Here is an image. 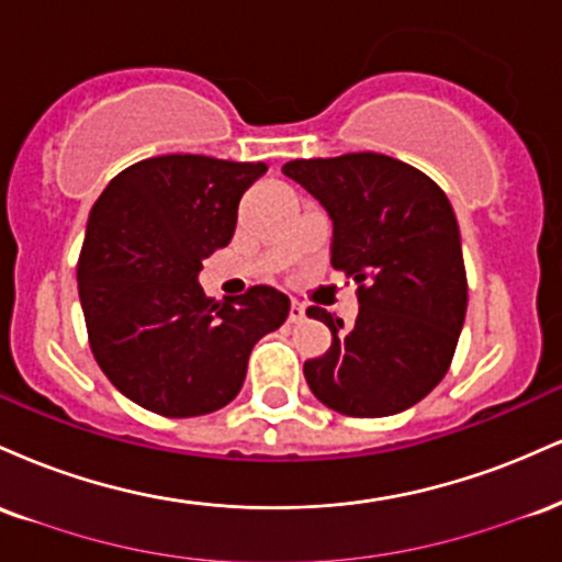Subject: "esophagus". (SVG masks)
<instances>
[{
	"mask_svg": "<svg viewBox=\"0 0 562 562\" xmlns=\"http://www.w3.org/2000/svg\"><path fill=\"white\" fill-rule=\"evenodd\" d=\"M288 319L293 322V325H295V322H303V319H306V306H303V303H299V301L290 303V314H288Z\"/></svg>",
	"mask_w": 562,
	"mask_h": 562,
	"instance_id": "34e87169",
	"label": "esophagus"
}]
</instances>
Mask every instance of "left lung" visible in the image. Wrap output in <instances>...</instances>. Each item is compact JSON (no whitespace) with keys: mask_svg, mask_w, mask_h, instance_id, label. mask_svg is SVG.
<instances>
[{"mask_svg":"<svg viewBox=\"0 0 562 562\" xmlns=\"http://www.w3.org/2000/svg\"><path fill=\"white\" fill-rule=\"evenodd\" d=\"M282 173L333 218V269L357 282L359 314L319 306L333 344L303 364L308 389L348 417L409 409L441 383L468 312L460 227L434 179L380 153L290 160Z\"/></svg>","mask_w":562,"mask_h":562,"instance_id":"left-lung-1","label":"left lung"}]
</instances>
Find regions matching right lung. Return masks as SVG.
<instances>
[{"instance_id":"right-lung-1","label":"right lung","mask_w":562,"mask_h":562,"mask_svg":"<svg viewBox=\"0 0 562 562\" xmlns=\"http://www.w3.org/2000/svg\"><path fill=\"white\" fill-rule=\"evenodd\" d=\"M263 164L209 156L139 160L111 179L83 235L79 299L108 380L164 417L222 409L243 389L256 340L288 319L280 290L205 299L203 259L229 245Z\"/></svg>"}]
</instances>
